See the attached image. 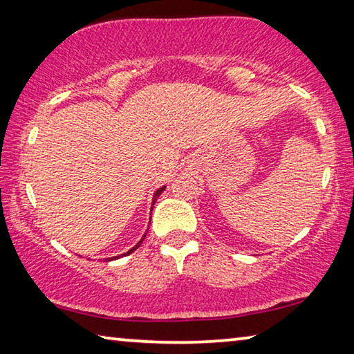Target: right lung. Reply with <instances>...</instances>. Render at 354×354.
Listing matches in <instances>:
<instances>
[{
  "instance_id": "obj_1",
  "label": "right lung",
  "mask_w": 354,
  "mask_h": 354,
  "mask_svg": "<svg viewBox=\"0 0 354 354\" xmlns=\"http://www.w3.org/2000/svg\"><path fill=\"white\" fill-rule=\"evenodd\" d=\"M162 192H164V187H160V189H159L158 192H156V194H154V198H153V205H154V201H156V198H158V196H159L160 194H162ZM145 236H147V234H145ZM145 236H143V239H145ZM143 239H142V241H140L139 243H137V245H136V247H134L133 250H129L127 254H131V253H133V251H134V250H137V248H139V247H140V243L143 242ZM107 261H109V259H107Z\"/></svg>"
}]
</instances>
